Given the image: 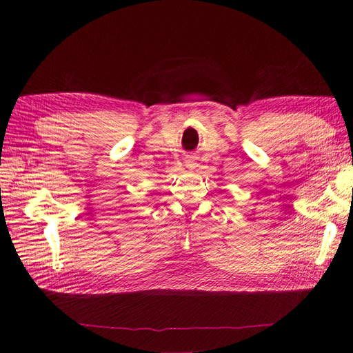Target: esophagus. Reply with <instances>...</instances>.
<instances>
[{
    "instance_id": "1",
    "label": "esophagus",
    "mask_w": 353,
    "mask_h": 353,
    "mask_svg": "<svg viewBox=\"0 0 353 353\" xmlns=\"http://www.w3.org/2000/svg\"><path fill=\"white\" fill-rule=\"evenodd\" d=\"M184 163L188 169H194L197 166V157L193 156V154H187L184 157Z\"/></svg>"
}]
</instances>
